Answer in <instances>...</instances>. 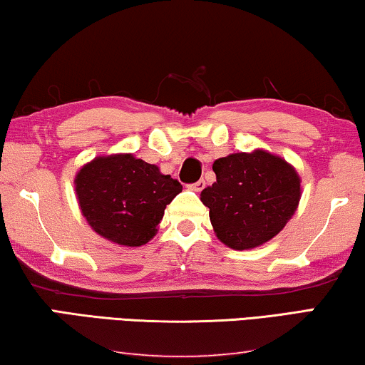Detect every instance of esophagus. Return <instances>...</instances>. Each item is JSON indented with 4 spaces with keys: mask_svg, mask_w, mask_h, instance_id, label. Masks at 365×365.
<instances>
[{
    "mask_svg": "<svg viewBox=\"0 0 365 365\" xmlns=\"http://www.w3.org/2000/svg\"><path fill=\"white\" fill-rule=\"evenodd\" d=\"M204 187H205V181H204V179H199L197 182L189 184V189H190V190H195V192H200V190L204 189Z\"/></svg>",
    "mask_w": 365,
    "mask_h": 365,
    "instance_id": "1",
    "label": "esophagus"
}]
</instances>
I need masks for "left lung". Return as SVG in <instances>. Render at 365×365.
Masks as SVG:
<instances>
[{
	"mask_svg": "<svg viewBox=\"0 0 365 365\" xmlns=\"http://www.w3.org/2000/svg\"><path fill=\"white\" fill-rule=\"evenodd\" d=\"M217 181L200 192L217 238L232 250H251L276 237L295 214L300 176L264 150L214 161Z\"/></svg>",
	"mask_w": 365,
	"mask_h": 365,
	"instance_id": "left-lung-1",
	"label": "left lung"
}]
</instances>
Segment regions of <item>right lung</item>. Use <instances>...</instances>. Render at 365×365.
<instances>
[{"label":"right lung","instance_id":"right-lung-1","mask_svg":"<svg viewBox=\"0 0 365 365\" xmlns=\"http://www.w3.org/2000/svg\"><path fill=\"white\" fill-rule=\"evenodd\" d=\"M75 190L81 214L94 232L122 246L155 237L170 202L182 186L158 166L130 153L98 156L78 171Z\"/></svg>","mask_w":365,"mask_h":365}]
</instances>
